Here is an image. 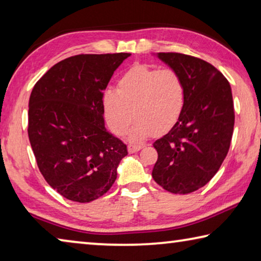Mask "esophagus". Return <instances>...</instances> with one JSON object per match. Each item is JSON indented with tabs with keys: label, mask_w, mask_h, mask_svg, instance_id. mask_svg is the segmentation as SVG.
<instances>
[{
	"label": "esophagus",
	"mask_w": 261,
	"mask_h": 261,
	"mask_svg": "<svg viewBox=\"0 0 261 261\" xmlns=\"http://www.w3.org/2000/svg\"><path fill=\"white\" fill-rule=\"evenodd\" d=\"M141 148H143V145L141 144H130L129 146H127V151H129V153H136Z\"/></svg>",
	"instance_id": "obj_1"
}]
</instances>
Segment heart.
I'll use <instances>...</instances> for the list:
<instances>
[{"label":"heart","mask_w":261,"mask_h":261,"mask_svg":"<svg viewBox=\"0 0 261 261\" xmlns=\"http://www.w3.org/2000/svg\"><path fill=\"white\" fill-rule=\"evenodd\" d=\"M102 103L106 120L116 135L124 134L135 115L129 135L140 140L154 131L163 134L177 123L185 105V84L174 69L136 64L123 73L117 90L105 92Z\"/></svg>","instance_id":"obj_1"}]
</instances>
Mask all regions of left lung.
<instances>
[{
    "label": "left lung",
    "mask_w": 261,
    "mask_h": 261,
    "mask_svg": "<svg viewBox=\"0 0 261 261\" xmlns=\"http://www.w3.org/2000/svg\"><path fill=\"white\" fill-rule=\"evenodd\" d=\"M182 76L185 105L177 123L154 141L158 160L152 176L171 193L187 194L206 185L226 159L235 124L230 84L204 60L158 53Z\"/></svg>",
    "instance_id": "left-lung-1"
}]
</instances>
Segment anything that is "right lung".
Listing matches in <instances>:
<instances>
[{"instance_id":"1","label":"right lung","mask_w":261,"mask_h":261,"mask_svg":"<svg viewBox=\"0 0 261 261\" xmlns=\"http://www.w3.org/2000/svg\"><path fill=\"white\" fill-rule=\"evenodd\" d=\"M129 53L82 54L51 67L29 101V139L39 170L61 196L90 202L108 191L126 145L105 126L103 91Z\"/></svg>"}]
</instances>
